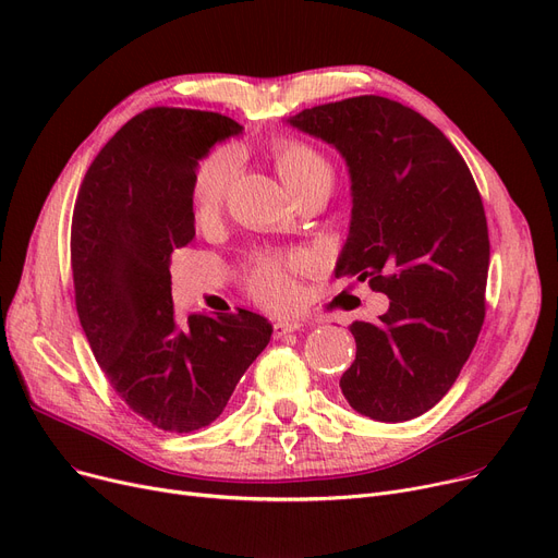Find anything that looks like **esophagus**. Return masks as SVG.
<instances>
[{
	"label": "esophagus",
	"instance_id": "obj_1",
	"mask_svg": "<svg viewBox=\"0 0 558 558\" xmlns=\"http://www.w3.org/2000/svg\"><path fill=\"white\" fill-rule=\"evenodd\" d=\"M301 328H303L301 320H296V318H282V320H276V324H274V337H284V335L296 332Z\"/></svg>",
	"mask_w": 558,
	"mask_h": 558
}]
</instances>
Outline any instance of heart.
I'll return each mask as SVG.
<instances>
[{
  "instance_id": "obj_1",
  "label": "heart",
  "mask_w": 558,
  "mask_h": 558,
  "mask_svg": "<svg viewBox=\"0 0 558 558\" xmlns=\"http://www.w3.org/2000/svg\"><path fill=\"white\" fill-rule=\"evenodd\" d=\"M274 156L284 185L294 196L314 185L332 187V165L326 160V156H320L314 146L299 140H280L276 144ZM238 169L240 151L234 149V146H223V149L201 160L192 179V205L198 219H213L221 210L234 175H238ZM291 269H301V262L294 259L289 264H262L251 278L253 296L269 307L289 305L296 296V284L294 278H291Z\"/></svg>"
}]
</instances>
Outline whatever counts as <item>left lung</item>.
I'll return each instance as SVG.
<instances>
[{"instance_id": "8db88e82", "label": "left lung", "mask_w": 558, "mask_h": 558, "mask_svg": "<svg viewBox=\"0 0 558 558\" xmlns=\"http://www.w3.org/2000/svg\"><path fill=\"white\" fill-rule=\"evenodd\" d=\"M287 124L348 165L353 213L335 276L391 301L350 326L357 355L339 387L362 416L416 418L450 391L484 324L490 244L473 173L429 120L387 97L314 106Z\"/></svg>"}]
</instances>
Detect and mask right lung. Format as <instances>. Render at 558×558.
<instances>
[{"mask_svg": "<svg viewBox=\"0 0 558 558\" xmlns=\"http://www.w3.org/2000/svg\"><path fill=\"white\" fill-rule=\"evenodd\" d=\"M240 133L219 112L144 110L106 142L74 203L72 276L83 332L117 396L165 432L219 418L274 332L248 310L179 320L171 303V253L194 238L198 160Z\"/></svg>", "mask_w": 558, "mask_h": 558, "instance_id": "1", "label": "right lung"}]
</instances>
